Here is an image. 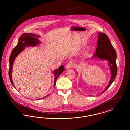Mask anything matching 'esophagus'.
Here are the masks:
<instances>
[{"mask_svg":"<svg viewBox=\"0 0 130 130\" xmlns=\"http://www.w3.org/2000/svg\"><path fill=\"white\" fill-rule=\"evenodd\" d=\"M74 66V63L72 61H70L68 62L66 65V68L67 69H70V68H73Z\"/></svg>","mask_w":130,"mask_h":130,"instance_id":"34e87169","label":"esophagus"}]
</instances>
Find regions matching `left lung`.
Listing matches in <instances>:
<instances>
[{
	"mask_svg": "<svg viewBox=\"0 0 130 130\" xmlns=\"http://www.w3.org/2000/svg\"><path fill=\"white\" fill-rule=\"evenodd\" d=\"M95 53L93 56L94 57H98L100 59H106L109 61V65L111 71V77L108 86L102 92L105 91L111 85L115 79L118 73V68L117 66V53L111 45L109 38L105 33L99 32V39L97 43V48Z\"/></svg>",
	"mask_w": 130,
	"mask_h": 130,
	"instance_id": "1",
	"label": "left lung"
}]
</instances>
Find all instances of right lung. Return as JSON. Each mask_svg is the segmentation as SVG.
Masks as SVG:
<instances>
[{"label":"right lung","mask_w":130,"mask_h":130,"mask_svg":"<svg viewBox=\"0 0 130 130\" xmlns=\"http://www.w3.org/2000/svg\"><path fill=\"white\" fill-rule=\"evenodd\" d=\"M37 37H39L38 36L36 35L35 34H32L31 33H24L19 38V42L17 45L12 50L11 55L10 56L9 58V63L10 67L9 69V76L10 81L12 85L13 84L12 78V65L13 63L15 58V57L19 55V54L25 49V47L28 46H37V44L39 43L40 41L38 40ZM64 67L63 66H60L58 69L56 70L55 71V80H54V87L56 86V81L59 75L61 74L64 71ZM48 95L47 96H48ZM46 96L44 97L45 98Z\"/></svg>","instance_id":"right-lung-1"}]
</instances>
